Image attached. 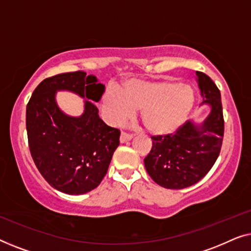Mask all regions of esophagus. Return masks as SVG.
Returning a JSON list of instances; mask_svg holds the SVG:
<instances>
[{"mask_svg":"<svg viewBox=\"0 0 251 251\" xmlns=\"http://www.w3.org/2000/svg\"><path fill=\"white\" fill-rule=\"evenodd\" d=\"M131 139H132V135H130V133H126V132H121V136H120V142H121L122 144L129 142V140H131Z\"/></svg>","mask_w":251,"mask_h":251,"instance_id":"1","label":"esophagus"}]
</instances>
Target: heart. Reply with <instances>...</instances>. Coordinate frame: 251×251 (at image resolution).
Here are the masks:
<instances>
[{"label":"heart","instance_id":"b5f03b06","mask_svg":"<svg viewBox=\"0 0 251 251\" xmlns=\"http://www.w3.org/2000/svg\"><path fill=\"white\" fill-rule=\"evenodd\" d=\"M194 91L190 85L175 81H126L119 91L108 89L102 97L107 119L120 125L140 111V119L149 132L166 136L186 122L194 107Z\"/></svg>","mask_w":251,"mask_h":251}]
</instances>
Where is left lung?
Here are the masks:
<instances>
[{
    "instance_id": "8db88e82",
    "label": "left lung",
    "mask_w": 251,
    "mask_h": 251,
    "mask_svg": "<svg viewBox=\"0 0 251 251\" xmlns=\"http://www.w3.org/2000/svg\"><path fill=\"white\" fill-rule=\"evenodd\" d=\"M197 81L210 112L200 123L187 121L176 133L153 136L144 163L151 178L164 188L181 190L201 180L214 166L222 149L224 118L221 92L208 75L197 72Z\"/></svg>"
}]
</instances>
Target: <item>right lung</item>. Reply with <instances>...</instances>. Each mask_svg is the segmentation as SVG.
I'll return each instance as SVG.
<instances>
[{"label":"right lung","mask_w":251,"mask_h":251,"mask_svg":"<svg viewBox=\"0 0 251 251\" xmlns=\"http://www.w3.org/2000/svg\"><path fill=\"white\" fill-rule=\"evenodd\" d=\"M57 91H71L85 99L80 117H70L55 101ZM105 85L95 75L77 71L48 77L37 85L26 107L29 151L41 175L53 188L78 195L98 186L120 144V130L98 115L95 102Z\"/></svg>","instance_id":"add662e5"}]
</instances>
